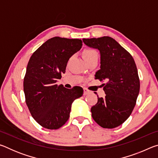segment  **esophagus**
Segmentation results:
<instances>
[{"label": "esophagus", "instance_id": "obj_1", "mask_svg": "<svg viewBox=\"0 0 158 158\" xmlns=\"http://www.w3.org/2000/svg\"><path fill=\"white\" fill-rule=\"evenodd\" d=\"M89 93H90V91H89V90L88 89H84V95H88V94H89Z\"/></svg>", "mask_w": 158, "mask_h": 158}]
</instances>
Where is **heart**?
Wrapping results in <instances>:
<instances>
[{"label":"heart","mask_w":158,"mask_h":158,"mask_svg":"<svg viewBox=\"0 0 158 158\" xmlns=\"http://www.w3.org/2000/svg\"><path fill=\"white\" fill-rule=\"evenodd\" d=\"M95 56H98V53L93 49H85L84 52H83V56H84L85 60L89 59V58Z\"/></svg>","instance_id":"1"}]
</instances>
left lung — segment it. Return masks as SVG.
Returning <instances> with one entry per match:
<instances>
[{
	"label": "left lung",
	"instance_id": "obj_1",
	"mask_svg": "<svg viewBox=\"0 0 158 158\" xmlns=\"http://www.w3.org/2000/svg\"><path fill=\"white\" fill-rule=\"evenodd\" d=\"M88 47L100 53V69L95 79L103 84L105 97L98 98L91 107L94 121L104 128L116 127L132 114L140 89L139 78L135 60L130 53L112 37L83 39Z\"/></svg>",
	"mask_w": 158,
	"mask_h": 158
}]
</instances>
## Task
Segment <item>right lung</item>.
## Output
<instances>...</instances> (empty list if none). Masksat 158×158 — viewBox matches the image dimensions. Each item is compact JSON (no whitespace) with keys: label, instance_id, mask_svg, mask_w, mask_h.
I'll use <instances>...</instances> for the list:
<instances>
[{"label":"right lung","instance_id":"right-lung-1","mask_svg":"<svg viewBox=\"0 0 158 158\" xmlns=\"http://www.w3.org/2000/svg\"><path fill=\"white\" fill-rule=\"evenodd\" d=\"M81 47L79 39L54 37L42 44L28 61L23 79L26 103L31 116L44 128L62 127L69 118L74 100L83 95L81 87L68 89L56 84L65 73L69 58Z\"/></svg>","mask_w":158,"mask_h":158}]
</instances>
